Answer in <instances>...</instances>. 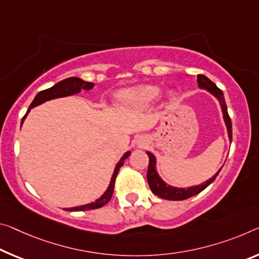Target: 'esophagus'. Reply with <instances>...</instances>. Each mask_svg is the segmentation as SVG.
Listing matches in <instances>:
<instances>
[{
	"label": "esophagus",
	"instance_id": "obj_1",
	"mask_svg": "<svg viewBox=\"0 0 259 259\" xmlns=\"http://www.w3.org/2000/svg\"><path fill=\"white\" fill-rule=\"evenodd\" d=\"M138 145H139V146H141V147H142V146H143V145H144V143H142V142H138Z\"/></svg>",
	"mask_w": 259,
	"mask_h": 259
}]
</instances>
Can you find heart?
I'll return each instance as SVG.
<instances>
[{
	"mask_svg": "<svg viewBox=\"0 0 259 259\" xmlns=\"http://www.w3.org/2000/svg\"><path fill=\"white\" fill-rule=\"evenodd\" d=\"M160 96V89L154 85H142L138 88L124 90L118 93L117 99L122 104L135 106V107H144L150 105Z\"/></svg>",
	"mask_w": 259,
	"mask_h": 259,
	"instance_id": "b5f03b06",
	"label": "heart"
}]
</instances>
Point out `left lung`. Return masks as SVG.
<instances>
[{"label": "left lung", "instance_id": "obj_1", "mask_svg": "<svg viewBox=\"0 0 259 259\" xmlns=\"http://www.w3.org/2000/svg\"><path fill=\"white\" fill-rule=\"evenodd\" d=\"M197 81H198V85L200 89H205L207 90L208 92H211L213 96H214L217 99L219 100L221 109H223L224 113V118L226 122V126H227L228 130V136L229 139L232 141V121L231 117H229L228 112H227V105H226L225 98H224V93L217 86L212 80L208 79L206 76L204 75H198L197 76ZM147 155H149V168H147V182H149V186L151 188V191L153 192L154 195H157L160 198L163 199H168V200H184L187 198H190V197L195 196L199 192H202L205 188H207L210 184L214 181L217 176L220 173L221 168L218 170L213 178H211L210 180H207L206 182L200 184V186H196V187H190L187 189H180V188H174L170 186H167V184L162 181L161 179L159 178V175L155 170V158L154 155L151 153V152H147Z\"/></svg>", "mask_w": 259, "mask_h": 259}]
</instances>
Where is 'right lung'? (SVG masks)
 <instances>
[{
	"label": "right lung",
	"instance_id": "obj_1",
	"mask_svg": "<svg viewBox=\"0 0 259 259\" xmlns=\"http://www.w3.org/2000/svg\"><path fill=\"white\" fill-rule=\"evenodd\" d=\"M94 86L93 83H89V81H84L81 80L80 78L77 77H70L67 78V79L61 80L60 83L55 84L52 88H49L47 90H44V91H40L38 94H36L34 100L32 101V104L30 105V108L27 109L26 114L24 115L23 120H22V124L24 120H25L26 115L30 112L31 108L35 107V106L44 104L45 101L52 100V99H56V98H61V97H67V96H72V94H76L78 92H80L81 89L84 90H91ZM130 155V152H126V153L123 155L122 159L118 161V163L115 167L114 174L112 176V180H110V184L107 190L104 195H102L99 199H97L96 202L90 203L88 205H83V206H77V207H71V208H65L67 211H89V210H94V208H100L104 206V205L107 204L110 198H112L113 192H114V184H115V180H116V176L118 174V170L120 168L123 166L124 163V160L128 158Z\"/></svg>",
	"mask_w": 259,
	"mask_h": 259
}]
</instances>
